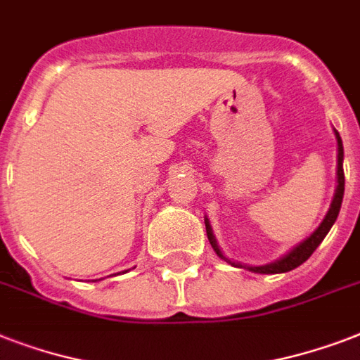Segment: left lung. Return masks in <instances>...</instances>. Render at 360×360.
<instances>
[{
	"instance_id": "8db88e82",
	"label": "left lung",
	"mask_w": 360,
	"mask_h": 360,
	"mask_svg": "<svg viewBox=\"0 0 360 360\" xmlns=\"http://www.w3.org/2000/svg\"><path fill=\"white\" fill-rule=\"evenodd\" d=\"M335 136H336V147H338V155H336V191H335V196H333V202H330L329 211H327L325 219L321 220V224L316 228V231H314L312 236L307 237L304 240H301V243H299L297 246H293L288 254H284V256L278 257V259H274V262L265 263V265H245V263L233 262V259L224 256V252L220 250L219 243H217V239H214L213 228H211V224H209V220L205 219L207 239L220 259H224V262H228L230 265H233V267L252 271V273L278 274V273L293 271V269L302 265V263L307 262L308 257L312 256L314 250L321 245V240L325 239V236L329 233V230L333 228L336 219H338V213H340V207H342V200H344V183H346V179H344V146H342V138L336 130H335Z\"/></svg>"
}]
</instances>
